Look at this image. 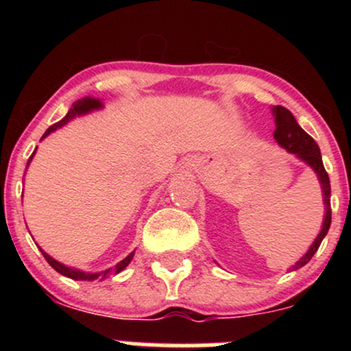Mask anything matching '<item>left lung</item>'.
<instances>
[{
  "mask_svg": "<svg viewBox=\"0 0 351 351\" xmlns=\"http://www.w3.org/2000/svg\"><path fill=\"white\" fill-rule=\"evenodd\" d=\"M272 114L276 117V130H274V138L280 145L282 148H285L289 153L297 155V158H300L302 162H305L317 173L318 181L322 184V193H324V204H325V217L324 224H322L320 232L315 237L312 245L307 252L304 254V257H300L297 261L295 265L292 267V271L295 269L304 267L313 257V254L317 252V249L320 247L322 241L327 236L330 223H332V208H330V180L327 171H325L324 162H322L320 148L315 143V140L310 136L307 132L302 130V127L297 123L295 117L291 114V110H287L285 107L277 106L272 108Z\"/></svg>",
  "mask_w": 351,
  "mask_h": 351,
  "instance_id": "1",
  "label": "left lung"
}]
</instances>
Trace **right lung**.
<instances>
[{
  "label": "right lung",
  "mask_w": 351,
  "mask_h": 351,
  "mask_svg": "<svg viewBox=\"0 0 351 351\" xmlns=\"http://www.w3.org/2000/svg\"><path fill=\"white\" fill-rule=\"evenodd\" d=\"M97 108H102V102H100L99 99H94V97H84V99L77 100V102H75V104H72V107L69 108V112H67V115L64 117V119L60 120V122L54 123V125H51V127L47 128L46 132H44L43 138H46L47 135L52 134V132L58 130V128L62 127V125H66L67 122H69V120L74 119V117H77V115H84V114H88V112L97 110ZM43 138H41V140H43ZM34 152H36V150H34ZM33 155H34V153H33ZM33 155H31V156H29V160H27V167H29L31 160H33ZM39 249H41V247H39ZM41 252H43L44 259H46L47 263H49V265H51L52 269H56V271H58L59 274H62V276L69 277V279H74V280H95V279L104 280V279H106V277L112 276V274H119V272H122L123 269L127 267L128 264H130V261L134 259V254H135V251H134V252H130V254H128L127 257H125L123 261H120L119 264H115L114 267H112V269H107V271L95 272V274H88V272L79 271V269L67 267V265H64V264L58 263V261H56V259H52V257L49 256V254L44 252L43 249H41Z\"/></svg>",
  "instance_id": "obj_1"
}]
</instances>
